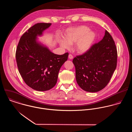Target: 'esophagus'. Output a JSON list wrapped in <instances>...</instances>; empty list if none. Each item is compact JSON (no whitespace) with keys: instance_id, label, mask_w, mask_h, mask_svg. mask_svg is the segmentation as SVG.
I'll return each instance as SVG.
<instances>
[{"instance_id":"1","label":"esophagus","mask_w":132,"mask_h":132,"mask_svg":"<svg viewBox=\"0 0 132 132\" xmlns=\"http://www.w3.org/2000/svg\"><path fill=\"white\" fill-rule=\"evenodd\" d=\"M69 58L70 59H72L73 58V56L72 54H69Z\"/></svg>"}]
</instances>
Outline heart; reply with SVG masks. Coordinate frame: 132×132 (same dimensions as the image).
<instances>
[{
    "label": "heart",
    "instance_id": "obj_1",
    "mask_svg": "<svg viewBox=\"0 0 132 132\" xmlns=\"http://www.w3.org/2000/svg\"><path fill=\"white\" fill-rule=\"evenodd\" d=\"M96 38L94 31L84 25L77 26L67 30L65 39L59 40L60 45L65 48L70 47V44L76 45V50L79 53L87 52L92 48Z\"/></svg>",
    "mask_w": 132,
    "mask_h": 132
}]
</instances>
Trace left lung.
I'll return each mask as SVG.
<instances>
[{"mask_svg": "<svg viewBox=\"0 0 132 132\" xmlns=\"http://www.w3.org/2000/svg\"><path fill=\"white\" fill-rule=\"evenodd\" d=\"M117 52L113 38L107 31L104 38L87 52L73 60L76 79L84 90L97 92L109 82L117 65Z\"/></svg>", "mask_w": 132, "mask_h": 132, "instance_id": "8db88e82", "label": "left lung"}]
</instances>
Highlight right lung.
Instances as JSON below:
<instances>
[{"mask_svg":"<svg viewBox=\"0 0 132 132\" xmlns=\"http://www.w3.org/2000/svg\"><path fill=\"white\" fill-rule=\"evenodd\" d=\"M51 23H39L20 38L16 52L19 73L25 83L33 89L46 91L56 84L59 70L68 59L69 53L57 55L37 41V36Z\"/></svg>","mask_w":132,"mask_h":132,"instance_id":"right-lung-1","label":"right lung"}]
</instances>
